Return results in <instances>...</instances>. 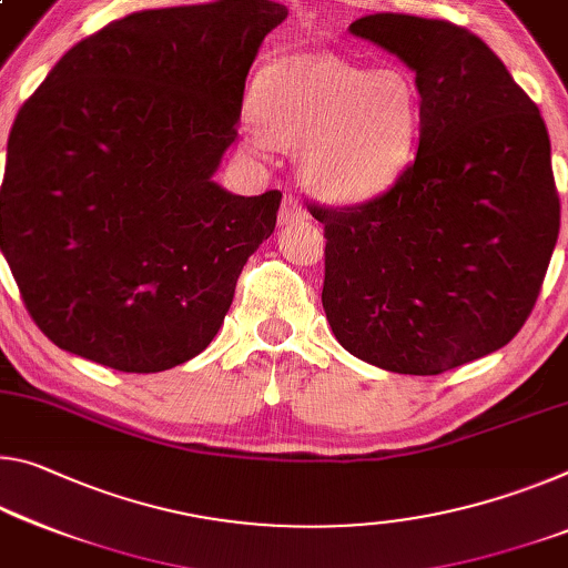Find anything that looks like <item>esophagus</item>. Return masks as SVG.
Listing matches in <instances>:
<instances>
[{
  "label": "esophagus",
  "mask_w": 568,
  "mask_h": 568,
  "mask_svg": "<svg viewBox=\"0 0 568 568\" xmlns=\"http://www.w3.org/2000/svg\"><path fill=\"white\" fill-rule=\"evenodd\" d=\"M305 217H308V212H305V206L301 204L298 196L285 194V200L281 204V212H277V222L293 224V222H301Z\"/></svg>",
  "instance_id": "34e87169"
}]
</instances>
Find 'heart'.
<instances>
[{"label":"heart","instance_id":"b5f03b06","mask_svg":"<svg viewBox=\"0 0 568 568\" xmlns=\"http://www.w3.org/2000/svg\"><path fill=\"white\" fill-rule=\"evenodd\" d=\"M255 108L266 125H250V146L267 154L275 139L305 143V182L331 202H366L386 192L414 159L425 121L407 70L326 55L270 62L255 80Z\"/></svg>","mask_w":568,"mask_h":568}]
</instances>
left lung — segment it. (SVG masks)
I'll return each instance as SVG.
<instances>
[{
  "instance_id": "8db88e82",
  "label": "left lung",
  "mask_w": 568,
  "mask_h": 568,
  "mask_svg": "<svg viewBox=\"0 0 568 568\" xmlns=\"http://www.w3.org/2000/svg\"><path fill=\"white\" fill-rule=\"evenodd\" d=\"M356 38L417 73V159L354 206L308 204L323 222V311L348 354L432 376L488 356L524 328L561 227L551 141L500 58L447 20L368 14Z\"/></svg>"
}]
</instances>
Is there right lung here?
Masks as SVG:
<instances>
[{"label":"right lung","instance_id":"obj_1","mask_svg":"<svg viewBox=\"0 0 568 568\" xmlns=\"http://www.w3.org/2000/svg\"><path fill=\"white\" fill-rule=\"evenodd\" d=\"M287 17L270 0L143 9L68 50L17 113L0 250L52 344L154 374L217 336L277 189L212 182L245 78Z\"/></svg>","mask_w":568,"mask_h":568}]
</instances>
